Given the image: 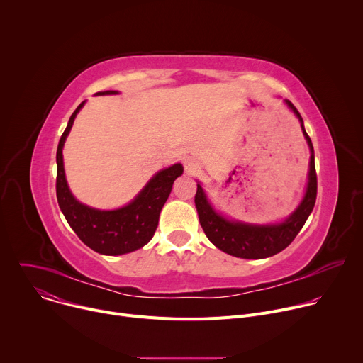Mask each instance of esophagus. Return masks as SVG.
Masks as SVG:
<instances>
[{"label":"esophagus","instance_id":"obj_1","mask_svg":"<svg viewBox=\"0 0 363 363\" xmlns=\"http://www.w3.org/2000/svg\"><path fill=\"white\" fill-rule=\"evenodd\" d=\"M184 167H185V171L188 175H194L198 169H199V164L196 160L194 158H188L184 161Z\"/></svg>","mask_w":363,"mask_h":363}]
</instances>
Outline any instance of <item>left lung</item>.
<instances>
[{
	"mask_svg": "<svg viewBox=\"0 0 363 363\" xmlns=\"http://www.w3.org/2000/svg\"><path fill=\"white\" fill-rule=\"evenodd\" d=\"M287 106L294 112L301 123L303 135L310 149V165H308V181L304 198L296 211L280 224L270 225H254L237 221H230L218 214L206 198L202 186L196 184L195 206L198 211L201 227L208 237V240L221 251L240 257V258H266L283 251L303 228L310 213L313 211L318 195V175L315 168V150L312 140L304 130L303 119L298 111L290 100H286Z\"/></svg>",
	"mask_w": 363,
	"mask_h": 363,
	"instance_id": "8db88e82",
	"label": "left lung"
}]
</instances>
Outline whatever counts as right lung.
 Masks as SVG:
<instances>
[{"instance_id":"add662e5","label":"right lung","mask_w":363,"mask_h":363,"mask_svg":"<svg viewBox=\"0 0 363 363\" xmlns=\"http://www.w3.org/2000/svg\"><path fill=\"white\" fill-rule=\"evenodd\" d=\"M116 90L99 91L96 94H116ZM82 101L69 119L67 128L63 132L57 146V179L56 194L59 206L66 217L69 225L77 237L96 252L105 255H121L132 252L150 241L157 231L160 214L167 202L174 181L182 175L184 168L175 164L167 169L160 171L136 198L119 210L101 211L79 202L70 192L63 165V146L66 138L73 126L74 118L83 108Z\"/></svg>"}]
</instances>
